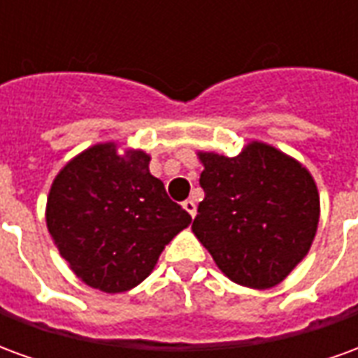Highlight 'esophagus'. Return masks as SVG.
I'll return each instance as SVG.
<instances>
[{
	"label": "esophagus",
	"mask_w": 358,
	"mask_h": 358,
	"mask_svg": "<svg viewBox=\"0 0 358 358\" xmlns=\"http://www.w3.org/2000/svg\"><path fill=\"white\" fill-rule=\"evenodd\" d=\"M182 207L189 213V217L194 218L195 217V213H197V207H195V203L192 201V199H186V201L182 203Z\"/></svg>",
	"instance_id": "1"
}]
</instances>
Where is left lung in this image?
<instances>
[{
	"label": "left lung",
	"instance_id": "left-lung-1",
	"mask_svg": "<svg viewBox=\"0 0 358 358\" xmlns=\"http://www.w3.org/2000/svg\"><path fill=\"white\" fill-rule=\"evenodd\" d=\"M205 199L192 230L220 272L251 289L278 285L307 257L320 195L303 163L253 140L236 157L197 151Z\"/></svg>",
	"mask_w": 358,
	"mask_h": 358
}]
</instances>
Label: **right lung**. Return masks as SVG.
Segmentation results:
<instances>
[{
    "mask_svg": "<svg viewBox=\"0 0 358 358\" xmlns=\"http://www.w3.org/2000/svg\"><path fill=\"white\" fill-rule=\"evenodd\" d=\"M143 149L101 141L57 172L45 203L51 240L82 282L122 293L153 272L192 217L149 172Z\"/></svg>",
    "mask_w": 358,
    "mask_h": 358,
    "instance_id": "1",
    "label": "right lung"
}]
</instances>
